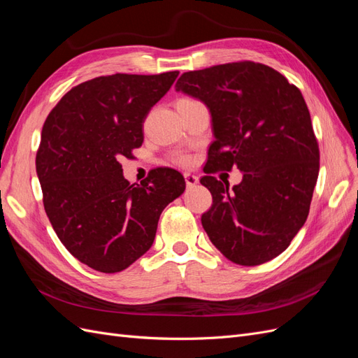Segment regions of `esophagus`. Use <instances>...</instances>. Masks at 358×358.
<instances>
[{
  "mask_svg": "<svg viewBox=\"0 0 358 358\" xmlns=\"http://www.w3.org/2000/svg\"><path fill=\"white\" fill-rule=\"evenodd\" d=\"M185 182H187V187L188 188H191V187H196L197 183H199V176H196V175H192V173H185Z\"/></svg>",
  "mask_w": 358,
  "mask_h": 358,
  "instance_id": "esophagus-1",
  "label": "esophagus"
}]
</instances>
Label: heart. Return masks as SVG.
Returning a JSON list of instances; mask_svg holds the SVG:
<instances>
[{"label": "heart", "mask_w": 358, "mask_h": 358, "mask_svg": "<svg viewBox=\"0 0 358 358\" xmlns=\"http://www.w3.org/2000/svg\"><path fill=\"white\" fill-rule=\"evenodd\" d=\"M169 161L171 162V164H175V166L185 167V166H189L191 158H189V155H187L185 152H175V154L170 155Z\"/></svg>", "instance_id": "1"}]
</instances>
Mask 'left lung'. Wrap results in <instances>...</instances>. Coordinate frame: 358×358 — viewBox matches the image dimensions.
Wrapping results in <instances>:
<instances>
[{
	"label": "left lung",
	"mask_w": 358,
	"mask_h": 358,
	"mask_svg": "<svg viewBox=\"0 0 358 358\" xmlns=\"http://www.w3.org/2000/svg\"><path fill=\"white\" fill-rule=\"evenodd\" d=\"M176 91L212 115V142L201 185L212 194L201 224L224 257L258 266L278 257L306 222L320 171V149L305 99L264 64L239 61L183 73ZM237 166L233 190L211 176Z\"/></svg>",
	"instance_id": "obj_1"
}]
</instances>
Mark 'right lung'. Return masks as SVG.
Instances as JSON below:
<instances>
[{"label":"right lung","mask_w":358,"mask_h":358,"mask_svg":"<svg viewBox=\"0 0 358 358\" xmlns=\"http://www.w3.org/2000/svg\"><path fill=\"white\" fill-rule=\"evenodd\" d=\"M179 71L110 76L71 88L49 113L36 170L43 204L62 245L103 273L131 266L152 246L161 212L185 191L159 167L129 183L119 159L143 143V122Z\"/></svg>","instance_id":"1"}]
</instances>
